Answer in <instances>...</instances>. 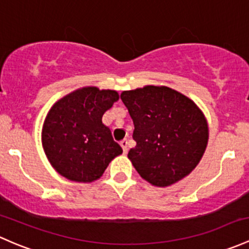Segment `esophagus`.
I'll return each instance as SVG.
<instances>
[{"label": "esophagus", "mask_w": 249, "mask_h": 249, "mask_svg": "<svg viewBox=\"0 0 249 249\" xmlns=\"http://www.w3.org/2000/svg\"><path fill=\"white\" fill-rule=\"evenodd\" d=\"M120 145H122L124 154H126L127 153V141L126 140H123L122 142H120Z\"/></svg>", "instance_id": "1"}]
</instances>
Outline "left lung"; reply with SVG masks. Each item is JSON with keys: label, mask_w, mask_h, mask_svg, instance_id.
Wrapping results in <instances>:
<instances>
[{"label": "left lung", "mask_w": 249, "mask_h": 249, "mask_svg": "<svg viewBox=\"0 0 249 249\" xmlns=\"http://www.w3.org/2000/svg\"><path fill=\"white\" fill-rule=\"evenodd\" d=\"M135 130L127 158L138 174L156 187L190 175L205 153L208 120L197 104L166 86H144L120 94Z\"/></svg>", "instance_id": "obj_1"}]
</instances>
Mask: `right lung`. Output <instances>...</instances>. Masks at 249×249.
Here are the masks:
<instances>
[{
    "label": "right lung",
    "instance_id": "1",
    "mask_svg": "<svg viewBox=\"0 0 249 249\" xmlns=\"http://www.w3.org/2000/svg\"><path fill=\"white\" fill-rule=\"evenodd\" d=\"M118 100L117 90L83 87L52 105L41 129V144L51 166L62 177L93 182L123 153L101 120Z\"/></svg>",
    "mask_w": 249,
    "mask_h": 249
}]
</instances>
